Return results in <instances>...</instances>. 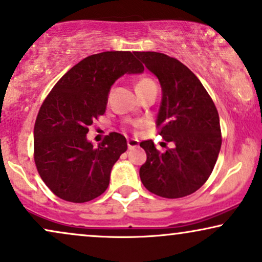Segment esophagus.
I'll list each match as a JSON object with an SVG mask.
<instances>
[{"instance_id": "esophagus-1", "label": "esophagus", "mask_w": 262, "mask_h": 262, "mask_svg": "<svg viewBox=\"0 0 262 262\" xmlns=\"http://www.w3.org/2000/svg\"><path fill=\"white\" fill-rule=\"evenodd\" d=\"M138 146H139V140H137V139L128 140V149L129 150H133V149H135V147H138Z\"/></svg>"}]
</instances>
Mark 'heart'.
Listing matches in <instances>:
<instances>
[{
	"instance_id": "1",
	"label": "heart",
	"mask_w": 262,
	"mask_h": 262,
	"mask_svg": "<svg viewBox=\"0 0 262 262\" xmlns=\"http://www.w3.org/2000/svg\"><path fill=\"white\" fill-rule=\"evenodd\" d=\"M149 85H155V83H154L152 80L149 79V78H143V79H140L139 81H138L137 84V90L139 89H143V88H146L149 86ZM134 127H141V123L140 122H137L134 123Z\"/></svg>"
}]
</instances>
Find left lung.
I'll return each mask as SVG.
<instances>
[{
	"label": "left lung",
	"mask_w": 262,
	"mask_h": 262,
	"mask_svg": "<svg viewBox=\"0 0 262 262\" xmlns=\"http://www.w3.org/2000/svg\"><path fill=\"white\" fill-rule=\"evenodd\" d=\"M135 56L161 84L156 127L172 144L160 152L151 140L141 141L146 162L140 167V179L159 196H187L203 187L215 167L222 144L219 112L196 75L178 59L160 52Z\"/></svg>",
	"instance_id": "obj_1"
}]
</instances>
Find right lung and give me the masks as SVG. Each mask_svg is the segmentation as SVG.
I'll list each match as a JSON object with an SVG mask.
<instances>
[{
	"label": "right lung",
	"instance_id": "add662e5",
	"mask_svg": "<svg viewBox=\"0 0 262 262\" xmlns=\"http://www.w3.org/2000/svg\"><path fill=\"white\" fill-rule=\"evenodd\" d=\"M143 71L132 52H101L81 59L50 91L34 127V160L41 179L58 198L86 203L108 187L127 140L113 132L94 147L86 134L94 119L105 113L113 83Z\"/></svg>",
	"mask_w": 262,
	"mask_h": 262
}]
</instances>
